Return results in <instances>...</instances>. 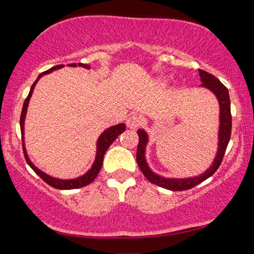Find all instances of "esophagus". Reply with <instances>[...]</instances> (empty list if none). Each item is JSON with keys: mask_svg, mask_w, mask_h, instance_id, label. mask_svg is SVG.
<instances>
[{"mask_svg": "<svg viewBox=\"0 0 254 254\" xmlns=\"http://www.w3.org/2000/svg\"><path fill=\"white\" fill-rule=\"evenodd\" d=\"M141 126V119L139 117H136V115H132L127 119V127L128 128H132V130H135Z\"/></svg>", "mask_w": 254, "mask_h": 254, "instance_id": "1", "label": "esophagus"}]
</instances>
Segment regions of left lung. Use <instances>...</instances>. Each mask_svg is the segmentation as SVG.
<instances>
[{"label":"left lung","instance_id":"left-lung-1","mask_svg":"<svg viewBox=\"0 0 254 254\" xmlns=\"http://www.w3.org/2000/svg\"><path fill=\"white\" fill-rule=\"evenodd\" d=\"M200 76V87L207 88L208 91L212 92L216 96L220 105V127H218V142H217V151L215 156L212 165L209 166L208 169H206L203 174L195 177L189 178H166L163 176H160L154 173L150 168L147 159H145V148L149 142L148 133L143 128L137 130V135H139V144H137L136 150V162L139 165L141 171L145 176L150 183H152L157 186L162 188L169 189V190H187L195 187L196 185L203 183L204 180L209 178L210 176L214 175L215 171L220 167L221 162L224 157L225 150L227 144L230 142L231 137V130H232V115H231V102L229 91L223 85L216 77L213 76L209 72L199 69Z\"/></svg>","mask_w":254,"mask_h":254}]
</instances>
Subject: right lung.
I'll return each mask as SVG.
<instances>
[{"label":"right lung","instance_id":"1","mask_svg":"<svg viewBox=\"0 0 254 254\" xmlns=\"http://www.w3.org/2000/svg\"><path fill=\"white\" fill-rule=\"evenodd\" d=\"M68 66H69V67L79 66V67L86 68V69H89V68H91V66H89V65H85V64H80V63L77 64V65H76V64H69ZM63 67H64V65L55 66L53 68H50V69H48V70L41 72V74L38 76V78L32 84L31 88H30L28 97L25 98V101L23 103L22 112H21V118H20V127H21V135H22L23 153H24V158H25V160H27L28 165L31 167L34 173L39 176L40 178L44 179L47 184L50 185L51 187L57 188V189H65V190H67V189H75V188H80V187L87 186V185L91 184L93 180L97 177V175H98V173H100V170L102 168L103 159H104V154L106 152V150L109 149L110 145L113 143V141L117 139V137L120 134H121L122 132L126 131V124L120 123V124H117V126L107 127L106 130L102 132V134L98 136L97 142H96L95 160H94L91 169H88L87 171H86V173L83 176H79V177L72 178V179H59V178H56V177H51V176L44 173V171L40 170L39 168H38V167L34 166L32 161L30 160V158L28 156V152H27V149H25V144H24V121H25V117H27V111H28L30 98H31V96H32L33 89H34V87H36L38 80H39L42 76L48 75V74H50V72H53L54 70L60 69V68H63Z\"/></svg>","mask_w":254,"mask_h":254}]
</instances>
